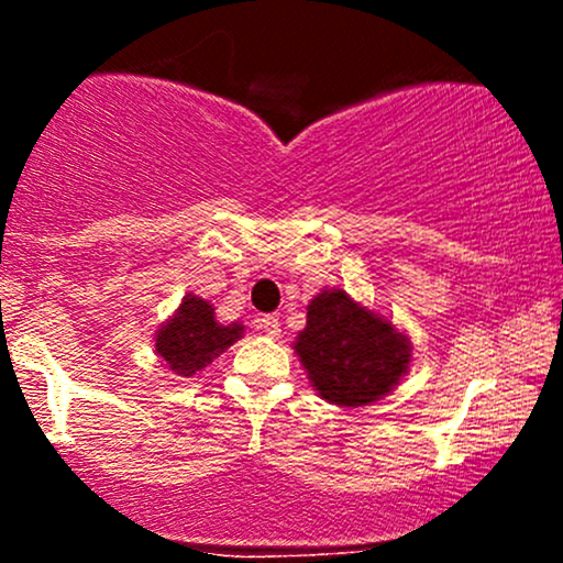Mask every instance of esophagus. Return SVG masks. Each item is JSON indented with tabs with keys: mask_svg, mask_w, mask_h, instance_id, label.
Listing matches in <instances>:
<instances>
[{
	"mask_svg": "<svg viewBox=\"0 0 563 563\" xmlns=\"http://www.w3.org/2000/svg\"><path fill=\"white\" fill-rule=\"evenodd\" d=\"M256 328L267 335H280V318H277V314H262V318L256 320Z\"/></svg>",
	"mask_w": 563,
	"mask_h": 563,
	"instance_id": "esophagus-1",
	"label": "esophagus"
}]
</instances>
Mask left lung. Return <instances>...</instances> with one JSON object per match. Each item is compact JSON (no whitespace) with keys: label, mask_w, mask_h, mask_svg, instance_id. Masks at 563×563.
<instances>
[{"label":"left lung","mask_w":563,"mask_h":563,"mask_svg":"<svg viewBox=\"0 0 563 563\" xmlns=\"http://www.w3.org/2000/svg\"><path fill=\"white\" fill-rule=\"evenodd\" d=\"M294 349L320 397L341 407L386 397L407 373L412 352L407 335L341 288L314 296Z\"/></svg>","instance_id":"1"}]
</instances>
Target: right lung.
I'll return each mask as SVG.
<instances>
[{"instance_id": "add662e5", "label": "right lung", "mask_w": 563, "mask_h": 563, "mask_svg": "<svg viewBox=\"0 0 563 563\" xmlns=\"http://www.w3.org/2000/svg\"><path fill=\"white\" fill-rule=\"evenodd\" d=\"M243 335L241 322L219 325L214 307L200 296L187 294L177 312L156 333V354L174 376H196L214 357Z\"/></svg>"}]
</instances>
